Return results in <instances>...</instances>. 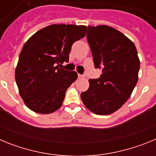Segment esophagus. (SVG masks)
I'll return each instance as SVG.
<instances>
[{"mask_svg":"<svg viewBox=\"0 0 156 156\" xmlns=\"http://www.w3.org/2000/svg\"><path fill=\"white\" fill-rule=\"evenodd\" d=\"M78 78H80V79H81V78H84V76L80 75V74H78Z\"/></svg>","mask_w":156,"mask_h":156,"instance_id":"obj_1","label":"esophagus"}]
</instances>
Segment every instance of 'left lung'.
<instances>
[{
    "instance_id": "left-lung-1",
    "label": "left lung",
    "mask_w": 156,
    "mask_h": 156,
    "mask_svg": "<svg viewBox=\"0 0 156 156\" xmlns=\"http://www.w3.org/2000/svg\"><path fill=\"white\" fill-rule=\"evenodd\" d=\"M95 68L102 69L98 79L89 80L88 90L80 94L86 108L97 115H109L130 97L140 69L134 44L108 26L88 27L87 34Z\"/></svg>"
}]
</instances>
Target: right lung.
Wrapping results in <instances>:
<instances>
[{
    "label": "right lung",
    "mask_w": 156,
    "mask_h": 156,
    "mask_svg": "<svg viewBox=\"0 0 156 156\" xmlns=\"http://www.w3.org/2000/svg\"><path fill=\"white\" fill-rule=\"evenodd\" d=\"M87 29L72 24L50 25L25 43L15 77L19 94L30 110L49 114L61 108L66 90L78 75L55 65L69 62L72 45L85 37Z\"/></svg>",
    "instance_id": "1"
}]
</instances>
